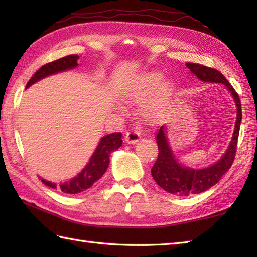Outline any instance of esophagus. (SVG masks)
<instances>
[{
    "label": "esophagus",
    "instance_id": "1",
    "mask_svg": "<svg viewBox=\"0 0 257 257\" xmlns=\"http://www.w3.org/2000/svg\"><path fill=\"white\" fill-rule=\"evenodd\" d=\"M139 139H140V135L137 132H135V130H130V132L125 133L124 141L127 144H136L138 143Z\"/></svg>",
    "mask_w": 257,
    "mask_h": 257
}]
</instances>
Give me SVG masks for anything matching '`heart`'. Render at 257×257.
Returning a JSON list of instances; mask_svg holds the SVG:
<instances>
[{
  "instance_id": "b5f03b06",
  "label": "heart",
  "mask_w": 257,
  "mask_h": 257,
  "mask_svg": "<svg viewBox=\"0 0 257 257\" xmlns=\"http://www.w3.org/2000/svg\"><path fill=\"white\" fill-rule=\"evenodd\" d=\"M174 87L163 74L150 70L136 76L124 85L121 97L124 100L139 102V116L147 123H156L170 105Z\"/></svg>"
}]
</instances>
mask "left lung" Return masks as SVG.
Masks as SVG:
<instances>
[{
  "mask_svg": "<svg viewBox=\"0 0 257 257\" xmlns=\"http://www.w3.org/2000/svg\"><path fill=\"white\" fill-rule=\"evenodd\" d=\"M185 66L190 68L191 73H193L196 78L204 83L224 85L227 90L231 92V96L235 102L237 114L231 143L228 145L225 154L212 166L202 169H194L181 165L174 157L171 147L169 145L165 125H162L158 130L156 140L158 148H159V155L151 169V176L157 184L163 190L179 196H189L191 194L204 192L220 181L221 178L231 168L234 158H235L237 138L242 121V107L238 95L222 73L214 68L195 63H187Z\"/></svg>",
  "mask_w": 257,
  "mask_h": 257,
  "instance_id": "1",
  "label": "left lung"
}]
</instances>
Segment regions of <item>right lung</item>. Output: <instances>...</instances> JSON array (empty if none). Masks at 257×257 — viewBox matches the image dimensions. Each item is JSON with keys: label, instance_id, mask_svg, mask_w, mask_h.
<instances>
[{"label": "right lung", "instance_id": "add662e5", "mask_svg": "<svg viewBox=\"0 0 257 257\" xmlns=\"http://www.w3.org/2000/svg\"><path fill=\"white\" fill-rule=\"evenodd\" d=\"M78 58V55H68L63 58H59L57 61L44 65V66H42L32 76L29 83L26 84V88L34 85L38 80L47 77V76L77 67ZM121 133H113L103 136L100 139L99 144H98L96 150L94 151V154L90 157L89 162L87 163L85 168L77 176L70 179L69 181L59 183V185H56V183H53L51 181H47L45 179L40 178L41 181L47 185V187L53 189L59 188L64 193L69 194L80 193L83 191L91 188L103 176V173L106 172L109 166V157H110L111 152L121 147Z\"/></svg>", "mask_w": 257, "mask_h": 257}]
</instances>
